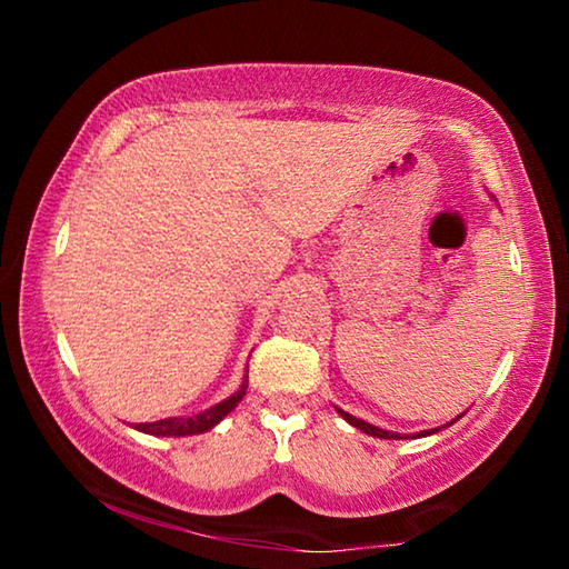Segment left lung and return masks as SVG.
Listing matches in <instances>:
<instances>
[{"instance_id":"1","label":"left lung","mask_w":569,"mask_h":569,"mask_svg":"<svg viewBox=\"0 0 569 569\" xmlns=\"http://www.w3.org/2000/svg\"><path fill=\"white\" fill-rule=\"evenodd\" d=\"M339 413L341 417L351 423V427H356V429H361L363 435H371V437H379V439H403L401 435H393V431H387V429H379V427H373V423H369V421H363V419H356V417H351L349 411H341L339 409ZM459 419V417H457ZM455 419V421H457ZM455 421H449V423H455ZM447 423V427H449ZM439 429H427V431H421V435H413V437H427V435H437Z\"/></svg>"}]
</instances>
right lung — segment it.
<instances>
[{"instance_id": "1", "label": "right lung", "mask_w": 569, "mask_h": 569, "mask_svg": "<svg viewBox=\"0 0 569 569\" xmlns=\"http://www.w3.org/2000/svg\"><path fill=\"white\" fill-rule=\"evenodd\" d=\"M246 389H248V379H243V383H240V389L233 393V397H228L226 401L216 403V407L196 413V417H170L160 421H146V423H134V429L146 431V435H152V437L203 435V431L213 429L220 419L228 417V413L238 407V401L246 397Z\"/></svg>"}]
</instances>
